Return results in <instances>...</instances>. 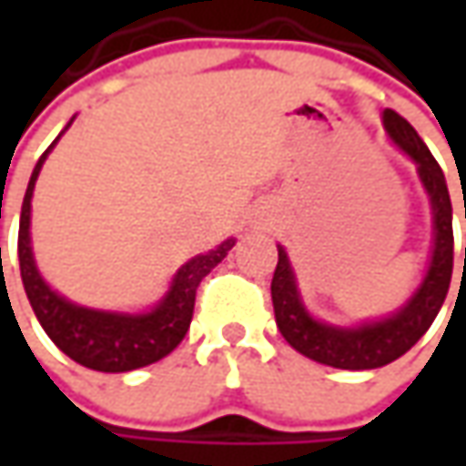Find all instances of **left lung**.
I'll return each mask as SVG.
<instances>
[{
	"label": "left lung",
	"instance_id": "8db88e82",
	"mask_svg": "<svg viewBox=\"0 0 466 466\" xmlns=\"http://www.w3.org/2000/svg\"><path fill=\"white\" fill-rule=\"evenodd\" d=\"M384 127L391 142L415 160L418 176L431 197V209H433V254H431L428 272L422 278L420 288L415 290V296L410 298L400 311L386 316L381 321H366L360 327H334L327 321H319L306 311L298 293L290 259L285 248L278 246V267L272 278V306H275V321L282 337L300 355L324 366L342 368V370H370V368H381L402 358L439 316L449 293L451 272H454L451 199H449L443 170L407 118L386 108Z\"/></svg>",
	"mask_w": 466,
	"mask_h": 466
}]
</instances>
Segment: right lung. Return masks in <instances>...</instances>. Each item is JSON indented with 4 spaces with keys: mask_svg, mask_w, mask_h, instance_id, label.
<instances>
[{
    "mask_svg": "<svg viewBox=\"0 0 466 466\" xmlns=\"http://www.w3.org/2000/svg\"><path fill=\"white\" fill-rule=\"evenodd\" d=\"M51 147L38 157L33 176L27 181L23 212H20V233H17L20 278L25 285L27 300L35 311V319L41 321L51 342L85 368L103 370V373H124V370L157 363L160 358H166L168 352L178 348V342L187 337L199 282L228 257V251L236 246V241L228 238L218 248L188 259L176 272L166 298L147 313L96 311V309H85L66 300L46 285L33 259V248H30V199H33L35 178Z\"/></svg>",
    "mask_w": 466,
    "mask_h": 466,
    "instance_id": "add662e5",
    "label": "right lung"
}]
</instances>
